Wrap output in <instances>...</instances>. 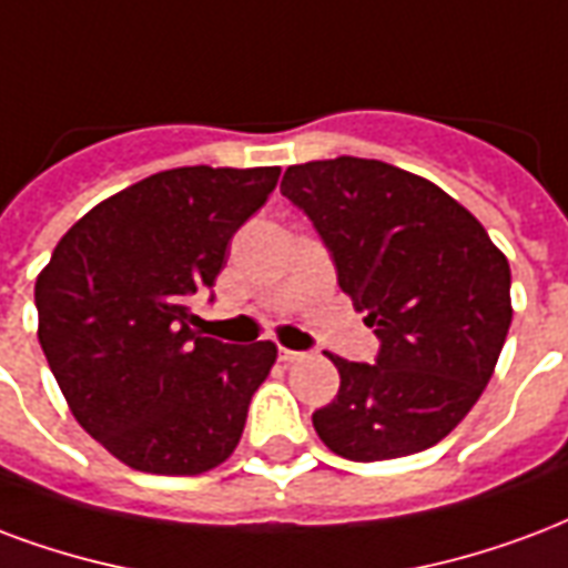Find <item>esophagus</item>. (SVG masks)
Segmentation results:
<instances>
[{"label": "esophagus", "instance_id": "34e87169", "mask_svg": "<svg viewBox=\"0 0 568 568\" xmlns=\"http://www.w3.org/2000/svg\"><path fill=\"white\" fill-rule=\"evenodd\" d=\"M304 358V352H295V348H280V361L285 364H295V361Z\"/></svg>", "mask_w": 568, "mask_h": 568}]
</instances>
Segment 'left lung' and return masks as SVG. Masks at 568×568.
Segmentation results:
<instances>
[{
	"label": "left lung",
	"mask_w": 568,
	"mask_h": 568,
	"mask_svg": "<svg viewBox=\"0 0 568 568\" xmlns=\"http://www.w3.org/2000/svg\"><path fill=\"white\" fill-rule=\"evenodd\" d=\"M280 189L310 216L339 288L382 343L376 364L331 355L339 390L313 413L322 443L369 464L445 439L476 406L506 343V255L452 195L379 159L292 165Z\"/></svg>",
	"instance_id": "8db88e82"
}]
</instances>
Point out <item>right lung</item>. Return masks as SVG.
<instances>
[{
    "instance_id": "1",
    "label": "right lung",
    "mask_w": 568,
    "mask_h": 568,
    "mask_svg": "<svg viewBox=\"0 0 568 568\" xmlns=\"http://www.w3.org/2000/svg\"><path fill=\"white\" fill-rule=\"evenodd\" d=\"M280 168H171L71 225L36 280L38 343L71 415L116 460L199 476L237 448L276 346L192 331L186 301L213 288L234 231Z\"/></svg>"
}]
</instances>
